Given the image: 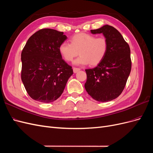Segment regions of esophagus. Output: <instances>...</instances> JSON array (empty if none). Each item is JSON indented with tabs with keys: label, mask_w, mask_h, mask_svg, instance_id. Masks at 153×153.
Segmentation results:
<instances>
[{
	"label": "esophagus",
	"mask_w": 153,
	"mask_h": 153,
	"mask_svg": "<svg viewBox=\"0 0 153 153\" xmlns=\"http://www.w3.org/2000/svg\"><path fill=\"white\" fill-rule=\"evenodd\" d=\"M73 72L74 73H77L78 71H79L80 70V68H73Z\"/></svg>",
	"instance_id": "34e87169"
}]
</instances>
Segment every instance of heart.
I'll use <instances>...</instances> for the list:
<instances>
[{"label": "heart", "instance_id": "1", "mask_svg": "<svg viewBox=\"0 0 153 153\" xmlns=\"http://www.w3.org/2000/svg\"><path fill=\"white\" fill-rule=\"evenodd\" d=\"M71 43L62 42L59 45V52L66 61L71 62L78 55L74 63L76 65L96 66L103 61L108 50V41L105 36L79 33L73 36Z\"/></svg>", "mask_w": 153, "mask_h": 153}]
</instances>
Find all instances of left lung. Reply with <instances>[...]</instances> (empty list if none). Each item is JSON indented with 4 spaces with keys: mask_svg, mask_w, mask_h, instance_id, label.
<instances>
[{
    "mask_svg": "<svg viewBox=\"0 0 153 153\" xmlns=\"http://www.w3.org/2000/svg\"><path fill=\"white\" fill-rule=\"evenodd\" d=\"M103 33L108 41L105 57L96 68L85 69V88L92 98L100 102L113 100L122 93L131 69L130 48L121 33L108 25L91 30Z\"/></svg>",
    "mask_w": 153,
    "mask_h": 153,
    "instance_id": "8db88e82",
    "label": "left lung"
}]
</instances>
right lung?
Masks as SVG:
<instances>
[{"mask_svg": "<svg viewBox=\"0 0 153 153\" xmlns=\"http://www.w3.org/2000/svg\"><path fill=\"white\" fill-rule=\"evenodd\" d=\"M66 39L62 32L42 29L27 41L21 54V78L32 99L50 103L62 94L73 73L59 52V45Z\"/></svg>", "mask_w": 153, "mask_h": 153, "instance_id": "right-lung-1", "label": "right lung"}]
</instances>
